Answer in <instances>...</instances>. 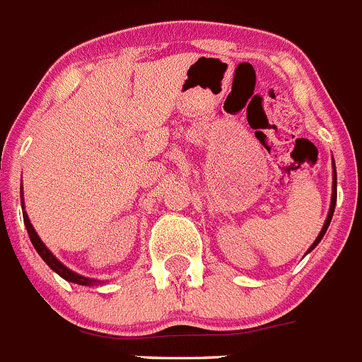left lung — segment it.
I'll return each instance as SVG.
<instances>
[{"instance_id": "left-lung-1", "label": "left lung", "mask_w": 362, "mask_h": 362, "mask_svg": "<svg viewBox=\"0 0 362 362\" xmlns=\"http://www.w3.org/2000/svg\"><path fill=\"white\" fill-rule=\"evenodd\" d=\"M337 177H336V165H334V184H332V202H330V209H329V214H327V219H325V223H323V228H322V232H320L318 234V238H316V241L313 243V245H310V248L307 250V252H313L314 248H316V246H318V243L322 241L323 239V235H325V232H327V228H329V225H330V219H332V214H334V209H336V198H337V192H336V184H337Z\"/></svg>"}]
</instances>
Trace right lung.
Listing matches in <instances>:
<instances>
[{
    "label": "right lung",
    "mask_w": 362,
    "mask_h": 362,
    "mask_svg": "<svg viewBox=\"0 0 362 362\" xmlns=\"http://www.w3.org/2000/svg\"><path fill=\"white\" fill-rule=\"evenodd\" d=\"M21 205L25 207V202H23V187H21ZM23 219H25V227L26 230H28V235H30V241H32L33 248L37 250V253H39L40 257H42V261L46 262V264L49 266V268L53 269L55 273H59L60 276H62L64 280H67V282H73V284H78V286H94V284H98L100 280H94V279H87V276H82L78 275V273H74L73 269H69L67 266H64L62 262L59 261V259L53 255L52 252H49V248H46V245H44L42 241H40V238L37 235L35 228H33V225L30 223V218L26 212H23Z\"/></svg>",
    "instance_id": "right-lung-1"
}]
</instances>
